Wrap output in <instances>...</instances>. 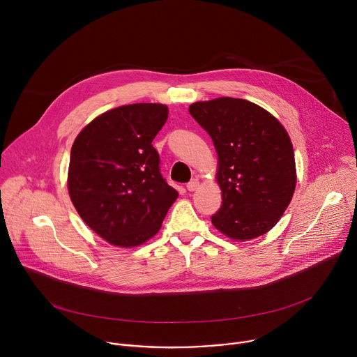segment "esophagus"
Here are the masks:
<instances>
[{"instance_id":"obj_1","label":"esophagus","mask_w":357,"mask_h":357,"mask_svg":"<svg viewBox=\"0 0 357 357\" xmlns=\"http://www.w3.org/2000/svg\"><path fill=\"white\" fill-rule=\"evenodd\" d=\"M197 188H199V181H197V179H192V181L186 185V189H188L189 192H195Z\"/></svg>"}]
</instances>
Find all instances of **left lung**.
<instances>
[{
  "instance_id": "1",
  "label": "left lung",
  "mask_w": 357,
  "mask_h": 357,
  "mask_svg": "<svg viewBox=\"0 0 357 357\" xmlns=\"http://www.w3.org/2000/svg\"><path fill=\"white\" fill-rule=\"evenodd\" d=\"M189 113L218 152L222 206L212 216L213 226L237 241L266 234L295 192V157L287 130L271 113L244 98L196 101Z\"/></svg>"
}]
</instances>
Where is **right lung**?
Wrapping results in <instances>:
<instances>
[{
	"label": "right lung",
	"mask_w": 357,
	"mask_h": 357,
	"mask_svg": "<svg viewBox=\"0 0 357 357\" xmlns=\"http://www.w3.org/2000/svg\"><path fill=\"white\" fill-rule=\"evenodd\" d=\"M167 119L165 105L121 106L91 120L72 145L70 200L83 222L112 245L131 248L154 237L178 197L151 144Z\"/></svg>",
	"instance_id": "1"
}]
</instances>
